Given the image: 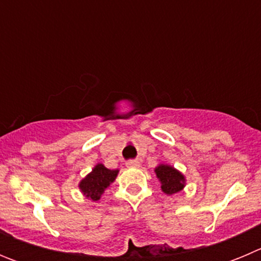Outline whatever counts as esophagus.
Returning a JSON list of instances; mask_svg holds the SVG:
<instances>
[{
    "label": "esophagus",
    "mask_w": 261,
    "mask_h": 261,
    "mask_svg": "<svg viewBox=\"0 0 261 261\" xmlns=\"http://www.w3.org/2000/svg\"><path fill=\"white\" fill-rule=\"evenodd\" d=\"M126 167H138L140 166V162H138L137 159H129L125 162Z\"/></svg>",
    "instance_id": "34e87169"
}]
</instances>
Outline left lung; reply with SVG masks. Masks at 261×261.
I'll use <instances>...</instances> for the list:
<instances>
[{
	"instance_id": "1",
	"label": "left lung",
	"mask_w": 261,
	"mask_h": 261,
	"mask_svg": "<svg viewBox=\"0 0 261 261\" xmlns=\"http://www.w3.org/2000/svg\"><path fill=\"white\" fill-rule=\"evenodd\" d=\"M156 177L161 181V188L166 195H174L183 190L186 179L180 172L167 165H159L155 168Z\"/></svg>"
}]
</instances>
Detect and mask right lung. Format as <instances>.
<instances>
[{
	"mask_svg": "<svg viewBox=\"0 0 261 261\" xmlns=\"http://www.w3.org/2000/svg\"><path fill=\"white\" fill-rule=\"evenodd\" d=\"M119 170H110L102 163L96 165L85 179L80 183V188L86 197L93 201H98L102 193L116 179Z\"/></svg>",
	"mask_w": 261,
	"mask_h": 261,
	"instance_id": "add662e5",
	"label": "right lung"
}]
</instances>
